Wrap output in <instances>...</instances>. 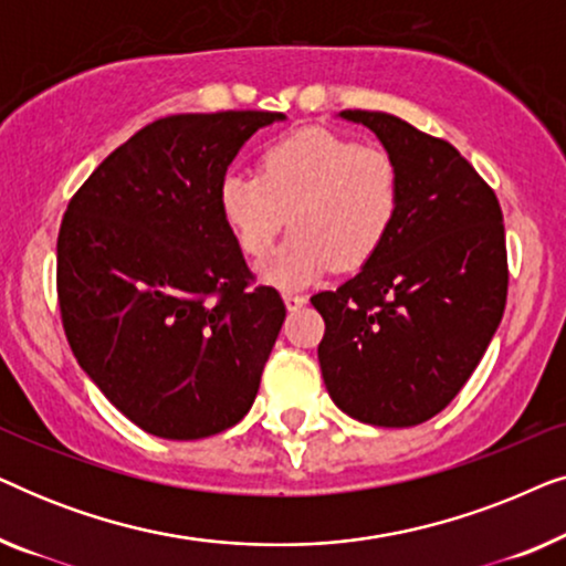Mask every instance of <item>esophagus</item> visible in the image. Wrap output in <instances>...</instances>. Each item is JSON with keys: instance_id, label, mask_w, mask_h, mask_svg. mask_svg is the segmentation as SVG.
<instances>
[{"instance_id": "34e87169", "label": "esophagus", "mask_w": 566, "mask_h": 566, "mask_svg": "<svg viewBox=\"0 0 566 566\" xmlns=\"http://www.w3.org/2000/svg\"><path fill=\"white\" fill-rule=\"evenodd\" d=\"M283 301H285V306H289L293 312V308H301L306 304V296H304V293H291L289 291V293H283Z\"/></svg>"}]
</instances>
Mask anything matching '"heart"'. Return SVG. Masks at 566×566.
Listing matches in <instances>:
<instances>
[{
  "mask_svg": "<svg viewBox=\"0 0 566 566\" xmlns=\"http://www.w3.org/2000/svg\"><path fill=\"white\" fill-rule=\"evenodd\" d=\"M216 200L223 227L254 260L265 258L289 219L293 234L258 275L293 291L335 265L355 270L376 258L397 223L401 180L389 151L306 128L270 144L260 175L229 169Z\"/></svg>",
  "mask_w": 566,
  "mask_h": 566,
  "instance_id": "b5f03b06",
  "label": "heart"
}]
</instances>
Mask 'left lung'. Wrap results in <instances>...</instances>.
Listing matches in <instances>:
<instances>
[{"label":"left lung","instance_id":"1","mask_svg":"<svg viewBox=\"0 0 566 566\" xmlns=\"http://www.w3.org/2000/svg\"><path fill=\"white\" fill-rule=\"evenodd\" d=\"M397 161L401 203L389 239L360 273L322 291V378L345 415L412 428L469 381L507 298L497 196L443 138L389 113L343 111Z\"/></svg>","mask_w":566,"mask_h":566}]
</instances>
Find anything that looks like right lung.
Segmentation results:
<instances>
[{"mask_svg": "<svg viewBox=\"0 0 566 566\" xmlns=\"http://www.w3.org/2000/svg\"><path fill=\"white\" fill-rule=\"evenodd\" d=\"M283 113H185L118 146L69 200L56 244L74 358L130 422L198 440L250 412L285 319L219 213L221 177Z\"/></svg>", "mask_w": 566, "mask_h": 566, "instance_id": "1", "label": "right lung"}]
</instances>
